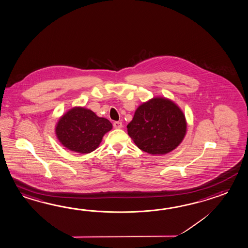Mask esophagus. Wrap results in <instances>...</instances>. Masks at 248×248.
Returning <instances> with one entry per match:
<instances>
[{"label":"esophagus","mask_w":248,"mask_h":248,"mask_svg":"<svg viewBox=\"0 0 248 248\" xmlns=\"http://www.w3.org/2000/svg\"><path fill=\"white\" fill-rule=\"evenodd\" d=\"M113 125H114V128H116V129H120L123 126V124H122L121 122L116 121L114 122Z\"/></svg>","instance_id":"1"}]
</instances>
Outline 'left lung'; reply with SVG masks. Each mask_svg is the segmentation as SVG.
Returning a JSON list of instances; mask_svg holds the SVG:
<instances>
[{
    "instance_id": "1",
    "label": "left lung",
    "mask_w": 248,
    "mask_h": 248,
    "mask_svg": "<svg viewBox=\"0 0 248 248\" xmlns=\"http://www.w3.org/2000/svg\"><path fill=\"white\" fill-rule=\"evenodd\" d=\"M182 111L172 101L155 98L135 111L127 131L138 148L147 153H169L181 143L186 133Z\"/></svg>"
}]
</instances>
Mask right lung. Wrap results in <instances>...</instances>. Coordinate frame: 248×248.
Returning a JSON list of instances; mask_svg holds the SVG:
<instances>
[{
    "label": "right lung",
    "mask_w": 248,
    "mask_h": 248,
    "mask_svg": "<svg viewBox=\"0 0 248 248\" xmlns=\"http://www.w3.org/2000/svg\"><path fill=\"white\" fill-rule=\"evenodd\" d=\"M111 129L112 124L108 119L86 108H75L58 122L56 134L67 149L87 154L99 147L105 133Z\"/></svg>",
    "instance_id": "obj_1"
}]
</instances>
